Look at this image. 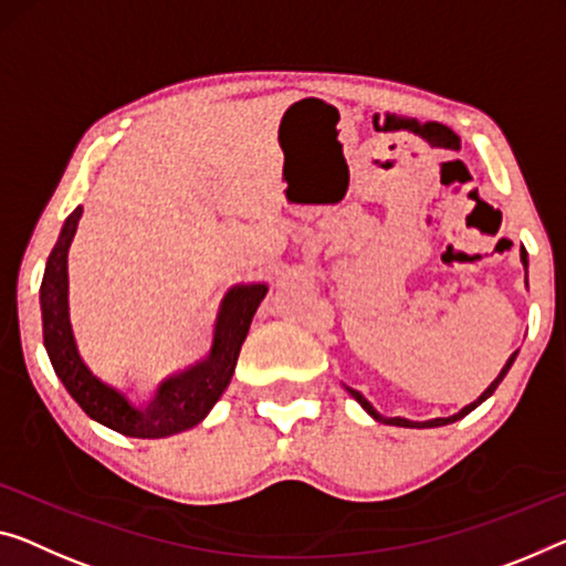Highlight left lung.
<instances>
[{"mask_svg":"<svg viewBox=\"0 0 566 566\" xmlns=\"http://www.w3.org/2000/svg\"><path fill=\"white\" fill-rule=\"evenodd\" d=\"M521 263H524V268H528V260H526V250H524V248H521ZM526 285H528V273H526ZM516 354H518V352H514V354L509 356L506 367H503V369H501V374H499V377H495V379L491 381V387L485 389V392H483L481 397H478L475 402H471V405H468V407H463V410H460V412H458V415H453V417H434V420H428V422H412V420H405V417H385V415H379L377 410H374L371 402H367V397H364L361 392H356V389H352V387H346V392H349V395L356 399V402H359V405L364 407V410H367V412H369V415H371L374 420H377V422H385V424H397V428H442V424H450V422L460 420V417H465L468 412H473L478 405L485 402V399H489V397L495 392V387L501 385L503 377H506V374H509L511 364H514V359H516Z\"/></svg>","mask_w":566,"mask_h":566,"instance_id":"8db88e82","label":"left lung"}]
</instances>
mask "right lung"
<instances>
[{
	"label": "right lung",
	"mask_w": 566,
	"mask_h": 566,
	"mask_svg": "<svg viewBox=\"0 0 566 566\" xmlns=\"http://www.w3.org/2000/svg\"><path fill=\"white\" fill-rule=\"evenodd\" d=\"M81 214L83 207H75L67 214L40 285L42 338H45L52 369L91 420L128 438L156 440L195 428L210 415L217 399L228 389L240 346L250 332V321L260 301L265 298L268 285L250 283L230 289L217 313L210 356L195 364L192 369L169 377L149 405L136 402L118 387L93 374L77 352L71 308H67V250H71Z\"/></svg>",
	"instance_id": "obj_1"
}]
</instances>
